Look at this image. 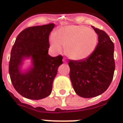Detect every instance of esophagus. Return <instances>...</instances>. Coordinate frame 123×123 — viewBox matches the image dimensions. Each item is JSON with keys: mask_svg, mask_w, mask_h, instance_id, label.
I'll list each match as a JSON object with an SVG mask.
<instances>
[{"mask_svg": "<svg viewBox=\"0 0 123 123\" xmlns=\"http://www.w3.org/2000/svg\"><path fill=\"white\" fill-rule=\"evenodd\" d=\"M63 63H68V60H67V59H66V57H63Z\"/></svg>", "mask_w": 123, "mask_h": 123, "instance_id": "obj_1", "label": "esophagus"}]
</instances>
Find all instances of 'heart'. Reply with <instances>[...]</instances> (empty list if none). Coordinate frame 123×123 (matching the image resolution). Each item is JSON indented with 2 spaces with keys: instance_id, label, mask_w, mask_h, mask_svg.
Returning <instances> with one entry per match:
<instances>
[{
  "instance_id": "1",
  "label": "heart",
  "mask_w": 123,
  "mask_h": 123,
  "mask_svg": "<svg viewBox=\"0 0 123 123\" xmlns=\"http://www.w3.org/2000/svg\"><path fill=\"white\" fill-rule=\"evenodd\" d=\"M98 36L95 30L84 26L72 25L60 28L50 38V45L56 52L64 47L66 55L74 60L90 56L96 48Z\"/></svg>"
}]
</instances>
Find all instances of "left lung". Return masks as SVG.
Wrapping results in <instances>:
<instances>
[{
  "mask_svg": "<svg viewBox=\"0 0 123 123\" xmlns=\"http://www.w3.org/2000/svg\"><path fill=\"white\" fill-rule=\"evenodd\" d=\"M93 28L98 35V43L93 54L85 59L69 60V77L74 91L83 98L104 93L112 81L115 69L114 43L107 34Z\"/></svg>",
  "mask_w": 123,
  "mask_h": 123,
  "instance_id": "left-lung-1",
  "label": "left lung"
}]
</instances>
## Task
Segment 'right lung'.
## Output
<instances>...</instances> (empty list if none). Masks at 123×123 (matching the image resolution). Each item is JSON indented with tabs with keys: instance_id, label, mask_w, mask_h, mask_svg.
<instances>
[{
	"instance_id": "1",
	"label": "right lung",
	"mask_w": 123,
	"mask_h": 123,
	"mask_svg": "<svg viewBox=\"0 0 123 123\" xmlns=\"http://www.w3.org/2000/svg\"><path fill=\"white\" fill-rule=\"evenodd\" d=\"M54 24L28 27L17 36L10 53L9 74L16 91L27 99L38 100L49 96L63 56L48 54L49 36ZM32 60L31 69L26 73L19 66L26 57Z\"/></svg>"
}]
</instances>
